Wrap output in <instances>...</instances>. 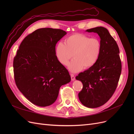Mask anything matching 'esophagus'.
Returning a JSON list of instances; mask_svg holds the SVG:
<instances>
[{
  "label": "esophagus",
  "mask_w": 134,
  "mask_h": 134,
  "mask_svg": "<svg viewBox=\"0 0 134 134\" xmlns=\"http://www.w3.org/2000/svg\"><path fill=\"white\" fill-rule=\"evenodd\" d=\"M70 76H71V80H72V81L75 80V76H74V74H71L70 75Z\"/></svg>",
  "instance_id": "obj_1"
}]
</instances>
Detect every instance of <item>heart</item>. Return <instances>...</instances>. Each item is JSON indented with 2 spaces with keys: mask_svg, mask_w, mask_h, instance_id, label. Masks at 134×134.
<instances>
[{
  "mask_svg": "<svg viewBox=\"0 0 134 134\" xmlns=\"http://www.w3.org/2000/svg\"><path fill=\"white\" fill-rule=\"evenodd\" d=\"M101 52V43L97 38H90L81 34H73L65 40V44L59 42L55 50L59 62L67 65L69 60L74 59L69 65V69L77 72L84 69H90L96 64Z\"/></svg>",
  "mask_w": 134,
  "mask_h": 134,
  "instance_id": "1",
  "label": "heart"
}]
</instances>
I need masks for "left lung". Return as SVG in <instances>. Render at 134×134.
<instances>
[{
	"label": "left lung",
	"mask_w": 134,
	"mask_h": 134,
	"mask_svg": "<svg viewBox=\"0 0 134 134\" xmlns=\"http://www.w3.org/2000/svg\"><path fill=\"white\" fill-rule=\"evenodd\" d=\"M86 32L98 35L101 52L94 65L80 72L76 79L83 83L78 94L80 102L93 108L102 106L111 98L118 84L122 66L119 46L107 29L97 27Z\"/></svg>",
	"instance_id": "8db88e82"
}]
</instances>
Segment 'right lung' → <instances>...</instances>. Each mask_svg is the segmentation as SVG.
Instances as JSON below:
<instances>
[{"instance_id":"add662e5","label":"right lung","mask_w":134,"mask_h":134,"mask_svg":"<svg viewBox=\"0 0 134 134\" xmlns=\"http://www.w3.org/2000/svg\"><path fill=\"white\" fill-rule=\"evenodd\" d=\"M66 34L51 28L36 30L24 38L14 58L16 86L38 106L54 103L61 86L71 80L68 70L55 55L56 44Z\"/></svg>"}]
</instances>
